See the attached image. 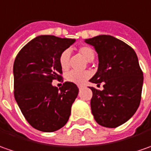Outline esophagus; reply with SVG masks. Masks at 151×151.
Segmentation results:
<instances>
[{
	"mask_svg": "<svg viewBox=\"0 0 151 151\" xmlns=\"http://www.w3.org/2000/svg\"><path fill=\"white\" fill-rule=\"evenodd\" d=\"M83 88V85H79V86H78V88L79 89H82Z\"/></svg>",
	"mask_w": 151,
	"mask_h": 151,
	"instance_id": "obj_1",
	"label": "esophagus"
}]
</instances>
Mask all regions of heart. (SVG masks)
I'll return each instance as SVG.
<instances>
[{
	"instance_id": "obj_1",
	"label": "heart",
	"mask_w": 151,
	"mask_h": 151,
	"mask_svg": "<svg viewBox=\"0 0 151 151\" xmlns=\"http://www.w3.org/2000/svg\"><path fill=\"white\" fill-rule=\"evenodd\" d=\"M78 52L88 61H92L95 57L94 50L89 46L80 47ZM69 58H70V54L68 50H64L59 56V65L63 71L67 70L69 67ZM90 76L91 73L88 71L81 72V73L70 71L65 74V79L73 83L82 85L87 82V80L90 78Z\"/></svg>"
}]
</instances>
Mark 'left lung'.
<instances>
[{
	"label": "left lung",
	"mask_w": 151,
	"mask_h": 151,
	"mask_svg": "<svg viewBox=\"0 0 151 151\" xmlns=\"http://www.w3.org/2000/svg\"><path fill=\"white\" fill-rule=\"evenodd\" d=\"M98 54V68L89 80L103 90L93 92L91 109L95 121L102 127L115 128L127 122L138 109L143 86V73L132 47L111 35L85 40Z\"/></svg>",
	"instance_id": "obj_1"
}]
</instances>
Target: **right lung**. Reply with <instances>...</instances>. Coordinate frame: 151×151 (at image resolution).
I'll return each instance as SVG.
<instances>
[{"label": "right lung", "mask_w": 151, "mask_h": 151, "mask_svg": "<svg viewBox=\"0 0 151 151\" xmlns=\"http://www.w3.org/2000/svg\"><path fill=\"white\" fill-rule=\"evenodd\" d=\"M74 39L40 35L20 50L14 62V95L24 118L35 129L53 132L68 121L78 94L75 83L65 82L59 89L52 85L62 78L59 56Z\"/></svg>", "instance_id": "obj_1"}]
</instances>
